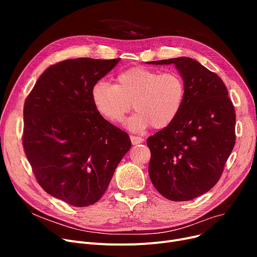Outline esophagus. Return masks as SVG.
<instances>
[{
  "instance_id": "obj_1",
  "label": "esophagus",
  "mask_w": 257,
  "mask_h": 257,
  "mask_svg": "<svg viewBox=\"0 0 257 257\" xmlns=\"http://www.w3.org/2000/svg\"><path fill=\"white\" fill-rule=\"evenodd\" d=\"M130 140H131L132 145H139L144 142V139H142L140 137H134V136H130Z\"/></svg>"
}]
</instances>
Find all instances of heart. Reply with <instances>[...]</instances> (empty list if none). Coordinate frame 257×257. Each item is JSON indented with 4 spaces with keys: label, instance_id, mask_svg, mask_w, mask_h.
I'll use <instances>...</instances> for the list:
<instances>
[{
    "label": "heart",
    "instance_id": "1",
    "mask_svg": "<svg viewBox=\"0 0 257 257\" xmlns=\"http://www.w3.org/2000/svg\"><path fill=\"white\" fill-rule=\"evenodd\" d=\"M184 97V81L178 73H160L145 66L119 73L115 84L100 80L91 87L93 105L111 123L121 121L133 102L137 110L126 120L132 132L169 126L180 112Z\"/></svg>",
    "mask_w": 257,
    "mask_h": 257
}]
</instances>
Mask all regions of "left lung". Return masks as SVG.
Wrapping results in <instances>:
<instances>
[{"mask_svg":"<svg viewBox=\"0 0 257 257\" xmlns=\"http://www.w3.org/2000/svg\"><path fill=\"white\" fill-rule=\"evenodd\" d=\"M174 64L185 97L172 123L147 140L149 176L172 201H188L210 191L235 144V110L222 79L197 60L178 57L150 61Z\"/></svg>","mask_w":257,"mask_h":257,"instance_id":"left-lung-1","label":"left lung"}]
</instances>
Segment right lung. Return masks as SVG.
<instances>
[{"mask_svg":"<svg viewBox=\"0 0 257 257\" xmlns=\"http://www.w3.org/2000/svg\"><path fill=\"white\" fill-rule=\"evenodd\" d=\"M119 58H76L51 65L24 105L23 146L39 185L75 207L106 192L129 136L110 124L91 100L92 85Z\"/></svg>","mask_w":257,"mask_h":257,"instance_id":"1","label":"right lung"}]
</instances>
